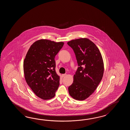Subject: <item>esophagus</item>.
I'll return each mask as SVG.
<instances>
[{
    "label": "esophagus",
    "mask_w": 130,
    "mask_h": 130,
    "mask_svg": "<svg viewBox=\"0 0 130 130\" xmlns=\"http://www.w3.org/2000/svg\"><path fill=\"white\" fill-rule=\"evenodd\" d=\"M66 74H63L62 75V76L63 77H66Z\"/></svg>",
    "instance_id": "34e87169"
}]
</instances>
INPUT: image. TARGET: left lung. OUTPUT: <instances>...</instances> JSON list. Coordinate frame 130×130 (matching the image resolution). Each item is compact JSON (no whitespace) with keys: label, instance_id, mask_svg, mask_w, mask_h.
Instances as JSON below:
<instances>
[{"label":"left lung","instance_id":"1","mask_svg":"<svg viewBox=\"0 0 130 130\" xmlns=\"http://www.w3.org/2000/svg\"><path fill=\"white\" fill-rule=\"evenodd\" d=\"M67 44L73 50L78 66L68 87L69 94L75 100H84L94 92L102 80V57L97 46L87 38L73 39Z\"/></svg>","mask_w":130,"mask_h":130}]
</instances>
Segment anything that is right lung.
<instances>
[{"label":"right lung","mask_w":130,"mask_h":130,"mask_svg":"<svg viewBox=\"0 0 130 130\" xmlns=\"http://www.w3.org/2000/svg\"><path fill=\"white\" fill-rule=\"evenodd\" d=\"M64 44L62 42L40 39L30 46L25 56L23 64L25 79L42 100L53 98L59 86L54 58Z\"/></svg>","instance_id":"right-lung-1"}]
</instances>
